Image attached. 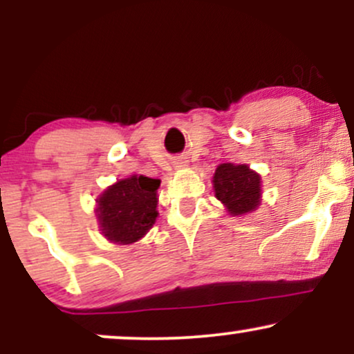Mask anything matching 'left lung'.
<instances>
[{
  "mask_svg": "<svg viewBox=\"0 0 354 354\" xmlns=\"http://www.w3.org/2000/svg\"><path fill=\"white\" fill-rule=\"evenodd\" d=\"M214 196L231 216L251 213L261 203V176L248 165H219L213 176Z\"/></svg>",
  "mask_w": 354,
  "mask_h": 354,
  "instance_id": "1",
  "label": "left lung"
}]
</instances>
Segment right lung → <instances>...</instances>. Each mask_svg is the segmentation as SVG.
Returning a JSON list of instances; mask_svg holds the SVG:
<instances>
[{"label":"right lung","instance_id":"right-lung-1","mask_svg":"<svg viewBox=\"0 0 354 354\" xmlns=\"http://www.w3.org/2000/svg\"><path fill=\"white\" fill-rule=\"evenodd\" d=\"M160 180L133 174L116 181L96 200L101 233L116 245H131L151 230L158 216Z\"/></svg>","mask_w":354,"mask_h":354}]
</instances>
